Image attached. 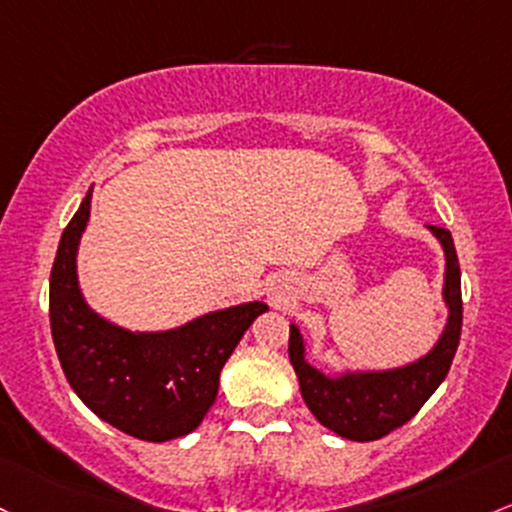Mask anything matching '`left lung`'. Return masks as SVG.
<instances>
[{
  "label": "left lung",
  "instance_id": "left-lung-1",
  "mask_svg": "<svg viewBox=\"0 0 512 512\" xmlns=\"http://www.w3.org/2000/svg\"><path fill=\"white\" fill-rule=\"evenodd\" d=\"M430 230L445 247V301L449 320L440 342L428 357L393 372L347 374L340 379H328L303 359L301 333L296 325H291L289 359L299 376L303 401L325 428L347 440H379L391 430L406 425L445 381L457 355L459 335H462V272H459L452 233L440 226H430Z\"/></svg>",
  "mask_w": 512,
  "mask_h": 512
}]
</instances>
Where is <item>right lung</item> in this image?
<instances>
[{
	"instance_id": "obj_1",
	"label": "right lung",
	"mask_w": 512,
	"mask_h": 512,
	"mask_svg": "<svg viewBox=\"0 0 512 512\" xmlns=\"http://www.w3.org/2000/svg\"><path fill=\"white\" fill-rule=\"evenodd\" d=\"M92 189L67 223L50 269V333L60 367L84 406L126 435L167 442L199 428L216 401L218 376L252 320V301L167 333H128L99 318L77 286V243Z\"/></svg>"
}]
</instances>
